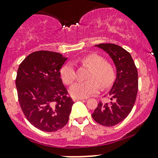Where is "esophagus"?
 Segmentation results:
<instances>
[{
	"mask_svg": "<svg viewBox=\"0 0 158 158\" xmlns=\"http://www.w3.org/2000/svg\"><path fill=\"white\" fill-rule=\"evenodd\" d=\"M84 98H73V100L74 101V102H76V101H79V100H84Z\"/></svg>",
	"mask_w": 158,
	"mask_h": 158,
	"instance_id": "esophagus-1",
	"label": "esophagus"
}]
</instances>
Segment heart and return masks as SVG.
<instances>
[{"mask_svg": "<svg viewBox=\"0 0 158 158\" xmlns=\"http://www.w3.org/2000/svg\"><path fill=\"white\" fill-rule=\"evenodd\" d=\"M81 63L91 67L86 82H76L69 88V93L75 98H86L98 93L100 85L107 87L114 79L113 68L109 64L104 63V59L96 54H91L80 59ZM61 78L65 84H71L76 79V70L72 62L65 64L61 69ZM98 81L99 82H98Z\"/></svg>", "mask_w": 158, "mask_h": 158, "instance_id": "obj_1", "label": "heart"}]
</instances>
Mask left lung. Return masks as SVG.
I'll return each instance as SVG.
<instances>
[{
  "label": "left lung",
  "mask_w": 158,
  "mask_h": 158,
  "mask_svg": "<svg viewBox=\"0 0 158 158\" xmlns=\"http://www.w3.org/2000/svg\"><path fill=\"white\" fill-rule=\"evenodd\" d=\"M109 55L116 70V79L109 91V103L99 102L92 116L96 123L113 127L123 121L134 107L138 90V74L131 54L115 44L95 45Z\"/></svg>",
  "instance_id": "1"
}]
</instances>
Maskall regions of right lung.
Masks as SVG:
<instances>
[{
    "label": "right lung",
    "instance_id": "1",
    "mask_svg": "<svg viewBox=\"0 0 158 158\" xmlns=\"http://www.w3.org/2000/svg\"><path fill=\"white\" fill-rule=\"evenodd\" d=\"M67 60L49 51L31 53L18 67L15 83L27 120L45 132L62 129L69 121L73 102L67 96L60 69Z\"/></svg>",
    "mask_w": 158,
    "mask_h": 158
}]
</instances>
